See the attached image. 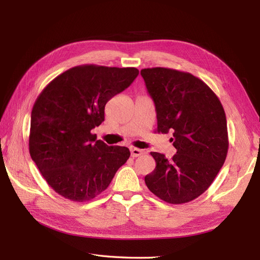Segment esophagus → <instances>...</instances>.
<instances>
[{
  "mask_svg": "<svg viewBox=\"0 0 260 260\" xmlns=\"http://www.w3.org/2000/svg\"><path fill=\"white\" fill-rule=\"evenodd\" d=\"M145 154V151L144 149H140V148H137V147H133L131 148V156L135 158V157H139L141 155Z\"/></svg>",
  "mask_w": 260,
  "mask_h": 260,
  "instance_id": "esophagus-1",
  "label": "esophagus"
}]
</instances>
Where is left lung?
Returning a JSON list of instances; mask_svg holds the SVG:
<instances>
[{"label":"left lung","mask_w":260,"mask_h":260,"mask_svg":"<svg viewBox=\"0 0 260 260\" xmlns=\"http://www.w3.org/2000/svg\"><path fill=\"white\" fill-rule=\"evenodd\" d=\"M157 114V132H174L177 154L152 152L156 167L145 176L148 190L169 204L188 203L205 192L229 148L221 102L200 78L177 69L141 70Z\"/></svg>","instance_id":"obj_1"}]
</instances>
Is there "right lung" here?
Wrapping results in <instances>:
<instances>
[{
	"instance_id": "1",
	"label": "right lung",
	"mask_w": 260,
	"mask_h": 260,
	"mask_svg": "<svg viewBox=\"0 0 260 260\" xmlns=\"http://www.w3.org/2000/svg\"><path fill=\"white\" fill-rule=\"evenodd\" d=\"M138 75L135 67L76 66L53 79L37 98L31 112L30 156L62 198L93 200L128 160V147L108 146L91 130L104 121L107 102Z\"/></svg>"
}]
</instances>
